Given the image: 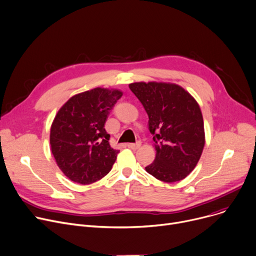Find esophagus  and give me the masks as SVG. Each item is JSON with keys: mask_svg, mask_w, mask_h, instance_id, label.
<instances>
[{"mask_svg": "<svg viewBox=\"0 0 256 256\" xmlns=\"http://www.w3.org/2000/svg\"><path fill=\"white\" fill-rule=\"evenodd\" d=\"M126 146H128V148H130V149L136 150V149L140 148V146H141V142H137V143H128V144H126Z\"/></svg>", "mask_w": 256, "mask_h": 256, "instance_id": "1", "label": "esophagus"}]
</instances>
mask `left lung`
<instances>
[{"label":"left lung","instance_id":"obj_1","mask_svg":"<svg viewBox=\"0 0 256 256\" xmlns=\"http://www.w3.org/2000/svg\"><path fill=\"white\" fill-rule=\"evenodd\" d=\"M149 117L156 160L145 168L156 179L180 181L196 168L205 145L202 115L196 100L177 84L136 82L128 85Z\"/></svg>","mask_w":256,"mask_h":256}]
</instances>
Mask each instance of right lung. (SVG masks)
Segmentation results:
<instances>
[{"instance_id": "1", "label": "right lung", "mask_w": 256, "mask_h": 256, "mask_svg": "<svg viewBox=\"0 0 256 256\" xmlns=\"http://www.w3.org/2000/svg\"><path fill=\"white\" fill-rule=\"evenodd\" d=\"M122 96L120 90L96 88L72 96L56 115L51 151L70 180L90 184L111 171L119 151L110 146L105 124Z\"/></svg>"}]
</instances>
